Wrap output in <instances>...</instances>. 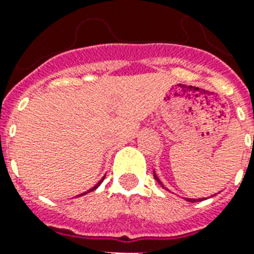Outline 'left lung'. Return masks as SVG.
Returning <instances> with one entry per match:
<instances>
[{
  "label": "left lung",
  "instance_id": "8db88e82",
  "mask_svg": "<svg viewBox=\"0 0 254 254\" xmlns=\"http://www.w3.org/2000/svg\"><path fill=\"white\" fill-rule=\"evenodd\" d=\"M154 178H155V181L158 182L159 185H161L163 187V185H162V183H161V181H159V179H158V177L155 175V173H154ZM187 200H189V201H196V199H187ZM197 200H200V199H197Z\"/></svg>",
  "mask_w": 254,
  "mask_h": 254
}]
</instances>
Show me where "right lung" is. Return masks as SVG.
Returning <instances> with one entry per match:
<instances>
[{
    "label": "right lung",
    "mask_w": 254,
    "mask_h": 254,
    "mask_svg": "<svg viewBox=\"0 0 254 254\" xmlns=\"http://www.w3.org/2000/svg\"><path fill=\"white\" fill-rule=\"evenodd\" d=\"M104 178H105V177H104ZM104 178H103V179H101V181H100V182H99V183H97V185H96V186H95V187H92V189H91V190H89V191H87V192H91V191H93V190H96V189H97V187H99V186H100V185H101V182H103V181H104ZM87 192H84V193H81V195H85V193H87ZM81 195H80V196H81Z\"/></svg>",
    "instance_id": "obj_1"
}]
</instances>
